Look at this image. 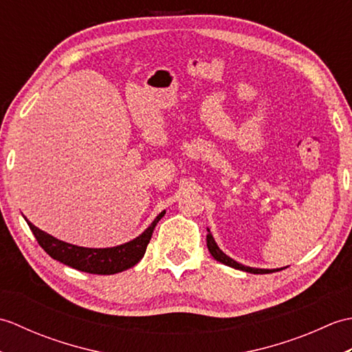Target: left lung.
<instances>
[{
  "instance_id": "1",
  "label": "left lung",
  "mask_w": 352,
  "mask_h": 352,
  "mask_svg": "<svg viewBox=\"0 0 352 352\" xmlns=\"http://www.w3.org/2000/svg\"><path fill=\"white\" fill-rule=\"evenodd\" d=\"M207 231H208V234H207V248H208V251H210V254H212L214 260H218V261H221V263L227 265L230 267H234V269H239V271H245V272H250V274H271V272L278 271V269H258V267H250V266H243L241 263H237L236 260L228 257L226 252H222L219 250V246H218V243L214 242V239H213V236L210 233V230L207 228Z\"/></svg>"
}]
</instances>
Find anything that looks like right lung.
<instances>
[{"mask_svg":"<svg viewBox=\"0 0 352 352\" xmlns=\"http://www.w3.org/2000/svg\"><path fill=\"white\" fill-rule=\"evenodd\" d=\"M163 216L164 210L157 216L151 226H149L140 236L126 243L111 246V248H85V246L66 243L34 227L30 221H27V223L30 230L33 231L37 243L42 246L43 251L47 252L50 257L81 272L111 275L122 272L125 269L133 267L134 265L139 263L140 258L144 257L149 241H151L153 231L157 226V222H159Z\"/></svg>","mask_w":352,"mask_h":352,"instance_id":"right-lung-1","label":"right lung"}]
</instances>
